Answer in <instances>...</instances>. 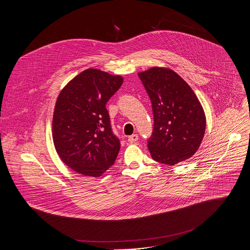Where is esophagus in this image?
<instances>
[{
  "mask_svg": "<svg viewBox=\"0 0 250 250\" xmlns=\"http://www.w3.org/2000/svg\"><path fill=\"white\" fill-rule=\"evenodd\" d=\"M137 139H138V135L137 134H132V135L128 136V138H127L128 142H130V144H132V142H135Z\"/></svg>",
  "mask_w": 250,
  "mask_h": 250,
  "instance_id": "esophagus-1",
  "label": "esophagus"
}]
</instances>
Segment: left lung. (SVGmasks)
<instances>
[{
	"mask_svg": "<svg viewBox=\"0 0 250 250\" xmlns=\"http://www.w3.org/2000/svg\"><path fill=\"white\" fill-rule=\"evenodd\" d=\"M138 76L152 104L154 128L147 145L151 157L168 165L189 159L206 130L205 112L196 94L167 67H151Z\"/></svg>",
	"mask_w": 250,
	"mask_h": 250,
	"instance_id": "obj_1",
	"label": "left lung"
}]
</instances>
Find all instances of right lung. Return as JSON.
<instances>
[{
    "instance_id": "right-lung-1",
    "label": "right lung",
    "mask_w": 250,
    "mask_h": 250,
    "mask_svg": "<svg viewBox=\"0 0 250 250\" xmlns=\"http://www.w3.org/2000/svg\"><path fill=\"white\" fill-rule=\"evenodd\" d=\"M124 78L89 68L60 91L53 112L55 150L69 168L86 177H100L116 161L120 140L111 128L105 104Z\"/></svg>"
}]
</instances>
